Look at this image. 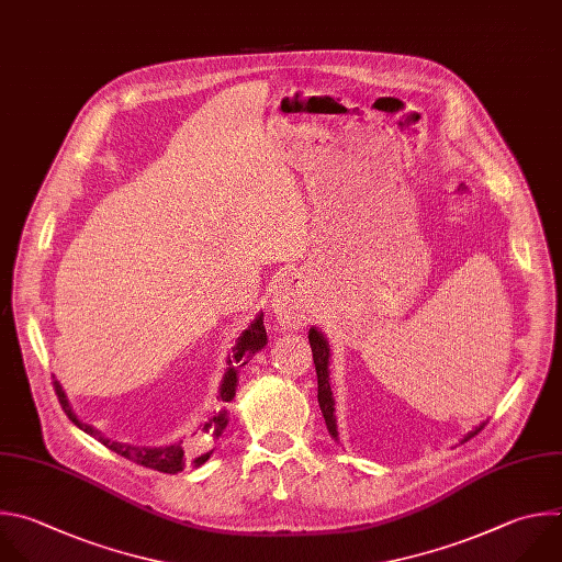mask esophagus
<instances>
[{
	"label": "esophagus",
	"mask_w": 562,
	"mask_h": 562,
	"mask_svg": "<svg viewBox=\"0 0 562 562\" xmlns=\"http://www.w3.org/2000/svg\"><path fill=\"white\" fill-rule=\"evenodd\" d=\"M272 312L285 327H299L310 316V303H307V290L301 277L288 274L281 279V283L274 290L272 296Z\"/></svg>",
	"instance_id": "1"
}]
</instances>
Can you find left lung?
<instances>
[{
  "label": "left lung",
  "instance_id": "obj_1",
  "mask_svg": "<svg viewBox=\"0 0 562 562\" xmlns=\"http://www.w3.org/2000/svg\"><path fill=\"white\" fill-rule=\"evenodd\" d=\"M310 348H312V359H314V368H316V381H318V405L325 418V425L329 429V434L336 438L339 431H336V420H334V398H331V390H329V372H327V363H329V346L323 339V334L312 327L310 334ZM485 427V423L481 427H476L474 431H470V436H465V440H470L472 436H476L481 429Z\"/></svg>",
  "mask_w": 562,
  "mask_h": 562
}]
</instances>
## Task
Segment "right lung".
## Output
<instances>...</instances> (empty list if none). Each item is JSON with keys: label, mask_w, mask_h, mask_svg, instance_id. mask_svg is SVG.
<instances>
[{"label": "right lung", "mask_w": 562, "mask_h": 562, "mask_svg": "<svg viewBox=\"0 0 562 562\" xmlns=\"http://www.w3.org/2000/svg\"><path fill=\"white\" fill-rule=\"evenodd\" d=\"M261 316H263V314H259V316L255 318V323H250V327L239 336L237 346L233 348V357H231V361H228V372H226V376H223L221 387H218V398H221L223 403H228V401L235 398L237 379H239V368L246 366V359H248L250 355L259 352V350L266 346V341H268V334H266V327H263V318H261ZM53 379H55V376H53ZM53 387H55V394H57V398H59L61 409L66 412V416H68L79 429H83L86 434H90L92 438H97L101 445L108 447V450H112L115 454H120V457H124V459H128V461H133V463H137V465H144V468H148V470L164 472V474H177V472H183V468H188L190 463H192L194 468L203 465V463L210 459V454H212V450H207L205 454H199L196 459H190V454L186 452V447H183V440H179V442H175V445H168V447H139V445H128V442L110 440V438H105L101 431H97L92 425H86V423H81V420L75 416V412H72L70 403H68V398H66V394H64L59 381H53ZM226 425H228V412L223 409V412H218L216 416H212L207 423H203L199 429H201L203 434H212V436L216 438V436H221L223 429H226ZM194 434H196V431H194Z\"/></svg>", "instance_id": "1"}]
</instances>
